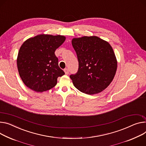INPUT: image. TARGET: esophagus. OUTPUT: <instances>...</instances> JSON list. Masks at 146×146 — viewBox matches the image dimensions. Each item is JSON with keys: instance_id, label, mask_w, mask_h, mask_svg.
Returning a JSON list of instances; mask_svg holds the SVG:
<instances>
[{"instance_id": "34e87169", "label": "esophagus", "mask_w": 146, "mask_h": 146, "mask_svg": "<svg viewBox=\"0 0 146 146\" xmlns=\"http://www.w3.org/2000/svg\"><path fill=\"white\" fill-rule=\"evenodd\" d=\"M64 71L65 74L66 75H68V74H69V70H68V68H65Z\"/></svg>"}]
</instances>
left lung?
<instances>
[{"mask_svg": "<svg viewBox=\"0 0 146 146\" xmlns=\"http://www.w3.org/2000/svg\"><path fill=\"white\" fill-rule=\"evenodd\" d=\"M72 45L79 62L77 72L70 75L75 87L88 95L103 91L113 80L117 70L113 48L96 36L74 38Z\"/></svg>", "mask_w": 146, "mask_h": 146, "instance_id": "left-lung-1", "label": "left lung"}]
</instances>
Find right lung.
Masks as SVG:
<instances>
[{
	"label": "right lung",
	"mask_w": 146,
	"mask_h": 146,
	"mask_svg": "<svg viewBox=\"0 0 146 146\" xmlns=\"http://www.w3.org/2000/svg\"><path fill=\"white\" fill-rule=\"evenodd\" d=\"M65 40L63 36L40 35L21 45L17 65L21 79L28 88L37 92L48 91L57 84L58 77L65 74L55 55Z\"/></svg>",
	"instance_id": "right-lung-1"
}]
</instances>
